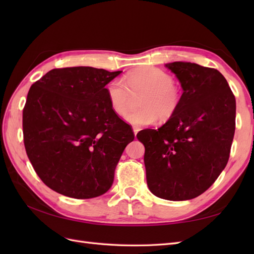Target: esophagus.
<instances>
[{
  "instance_id": "esophagus-1",
  "label": "esophagus",
  "mask_w": 254,
  "mask_h": 254,
  "mask_svg": "<svg viewBox=\"0 0 254 254\" xmlns=\"http://www.w3.org/2000/svg\"><path fill=\"white\" fill-rule=\"evenodd\" d=\"M139 130H140L139 127H133V132H134L135 136H136V133H137V131H139Z\"/></svg>"
}]
</instances>
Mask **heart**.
Listing matches in <instances>:
<instances>
[{
    "mask_svg": "<svg viewBox=\"0 0 254 254\" xmlns=\"http://www.w3.org/2000/svg\"><path fill=\"white\" fill-rule=\"evenodd\" d=\"M127 87L118 79H112L106 87L112 110L124 115L132 104L133 96H139L141 108L130 112L126 121L140 127L148 126L157 120H168L180 105L181 93L174 83L171 74L155 66H145L129 73L125 78Z\"/></svg>",
    "mask_w": 254,
    "mask_h": 254,
    "instance_id": "b5f03b06",
    "label": "heart"
}]
</instances>
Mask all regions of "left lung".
I'll list each match as a JSON object with an SVG mask.
<instances>
[{
	"label": "left lung",
	"instance_id": "left-lung-1",
	"mask_svg": "<svg viewBox=\"0 0 254 254\" xmlns=\"http://www.w3.org/2000/svg\"><path fill=\"white\" fill-rule=\"evenodd\" d=\"M183 93L176 113L158 129L136 134L145 147L147 186L173 201L193 199L224 171L235 131L236 103L222 74L190 63L167 64Z\"/></svg>",
	"mask_w": 254,
	"mask_h": 254
}]
</instances>
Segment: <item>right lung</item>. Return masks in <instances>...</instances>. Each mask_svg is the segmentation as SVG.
Returning <instances> with one entry per match:
<instances>
[{"mask_svg":"<svg viewBox=\"0 0 254 254\" xmlns=\"http://www.w3.org/2000/svg\"><path fill=\"white\" fill-rule=\"evenodd\" d=\"M122 71L54 68L30 87L23 108L27 157L45 186L67 197L105 194L132 127L115 113L106 84Z\"/></svg>","mask_w":254,"mask_h":254,"instance_id":"add662e5","label":"right lung"}]
</instances>
